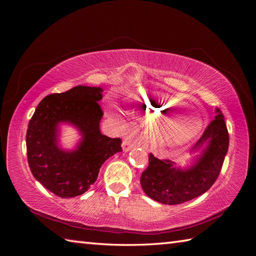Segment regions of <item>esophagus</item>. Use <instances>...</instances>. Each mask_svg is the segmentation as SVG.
Wrapping results in <instances>:
<instances>
[{"instance_id":"obj_1","label":"esophagus","mask_w":256,"mask_h":256,"mask_svg":"<svg viewBox=\"0 0 256 256\" xmlns=\"http://www.w3.org/2000/svg\"><path fill=\"white\" fill-rule=\"evenodd\" d=\"M122 150H124V152H129V150L134 147V143L131 142V141L125 140V141L122 142Z\"/></svg>"}]
</instances>
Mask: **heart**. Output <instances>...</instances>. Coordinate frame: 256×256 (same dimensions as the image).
<instances>
[{
  "mask_svg": "<svg viewBox=\"0 0 256 256\" xmlns=\"http://www.w3.org/2000/svg\"><path fill=\"white\" fill-rule=\"evenodd\" d=\"M131 98L152 118L162 122L150 131V141L157 147H171L189 141L200 128L202 122L194 114H180L188 102L162 92L138 90Z\"/></svg>",
  "mask_w": 256,
  "mask_h": 256,
  "instance_id": "1",
  "label": "heart"
}]
</instances>
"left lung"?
Returning <instances> with one entry per match:
<instances>
[{"mask_svg": "<svg viewBox=\"0 0 256 256\" xmlns=\"http://www.w3.org/2000/svg\"><path fill=\"white\" fill-rule=\"evenodd\" d=\"M228 132L224 116L216 108L214 120L190 150L198 152L192 164L180 168L171 160L150 154L148 168L141 175L143 191L156 202L177 205L205 193L218 178L228 150Z\"/></svg>", "mask_w": 256, "mask_h": 256, "instance_id": "1", "label": "left lung"}]
</instances>
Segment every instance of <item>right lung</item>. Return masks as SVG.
I'll list each match as a JSON object with an SVG mask.
<instances>
[{
	"label": "right lung",
	"instance_id": "right-lung-1",
	"mask_svg": "<svg viewBox=\"0 0 256 256\" xmlns=\"http://www.w3.org/2000/svg\"><path fill=\"white\" fill-rule=\"evenodd\" d=\"M102 88L78 85L60 94L44 97L28 122L26 152L33 176L54 194L69 198L83 194L98 177L106 159L122 152L120 138L100 132L104 113L98 102ZM66 123L82 138L72 151L59 145V126Z\"/></svg>",
	"mask_w": 256,
	"mask_h": 256
}]
</instances>
